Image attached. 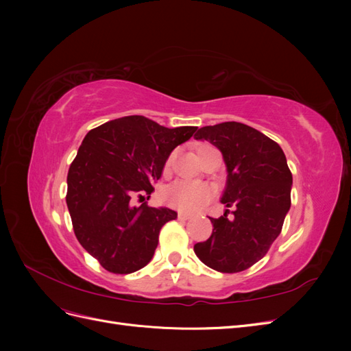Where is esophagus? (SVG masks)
I'll use <instances>...</instances> for the list:
<instances>
[{"label": "esophagus", "instance_id": "esophagus-1", "mask_svg": "<svg viewBox=\"0 0 351 351\" xmlns=\"http://www.w3.org/2000/svg\"><path fill=\"white\" fill-rule=\"evenodd\" d=\"M178 218L180 219H190L192 218V215L187 214V212H178Z\"/></svg>", "mask_w": 351, "mask_h": 351}]
</instances>
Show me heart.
<instances>
[{
  "label": "heart",
  "mask_w": 351,
  "mask_h": 351,
  "mask_svg": "<svg viewBox=\"0 0 351 351\" xmlns=\"http://www.w3.org/2000/svg\"><path fill=\"white\" fill-rule=\"evenodd\" d=\"M171 164V158L167 161L165 168ZM212 196L214 189L202 182H190V180H177L169 184L165 190V199L171 206L184 212H197L206 206Z\"/></svg>",
  "instance_id": "obj_1"
}]
</instances>
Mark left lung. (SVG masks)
Segmentation results:
<instances>
[{
	"mask_svg": "<svg viewBox=\"0 0 351 351\" xmlns=\"http://www.w3.org/2000/svg\"><path fill=\"white\" fill-rule=\"evenodd\" d=\"M196 141L217 146L227 167L221 204L232 206L210 218L212 234L195 244L196 256L218 272H240L261 261L280 236L291 205L293 176L281 146L237 121L205 125Z\"/></svg>",
	"mask_w": 351,
	"mask_h": 351,
	"instance_id": "8db88e82",
	"label": "left lung"
}]
</instances>
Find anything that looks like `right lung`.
I'll return each instance as SVG.
<instances>
[{"label": "right lung", "instance_id": "1", "mask_svg": "<svg viewBox=\"0 0 351 351\" xmlns=\"http://www.w3.org/2000/svg\"><path fill=\"white\" fill-rule=\"evenodd\" d=\"M196 130L129 115L84 136L69 169L66 202L79 243L107 271L132 274L151 262L159 231L177 212L133 200L152 193L169 154Z\"/></svg>", "mask_w": 351, "mask_h": 351}]
</instances>
